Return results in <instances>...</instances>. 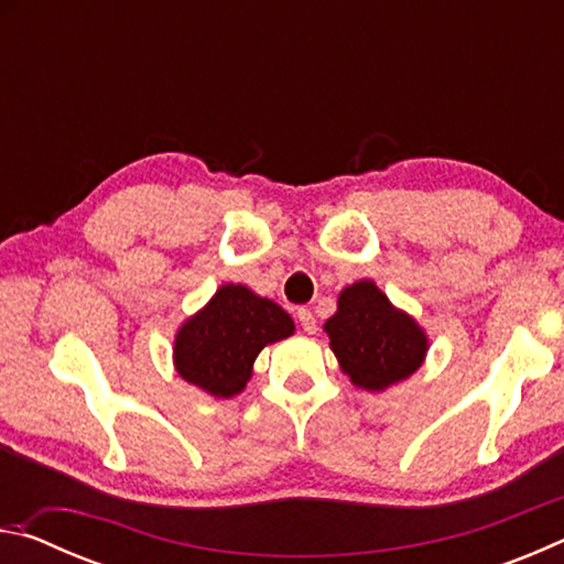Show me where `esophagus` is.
<instances>
[{
    "label": "esophagus",
    "instance_id": "obj_1",
    "mask_svg": "<svg viewBox=\"0 0 564 564\" xmlns=\"http://www.w3.org/2000/svg\"><path fill=\"white\" fill-rule=\"evenodd\" d=\"M299 321H301V328L305 333H316L318 326H316V316L308 308H299Z\"/></svg>",
    "mask_w": 564,
    "mask_h": 564
}]
</instances>
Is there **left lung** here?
Returning <instances> with one entry per match:
<instances>
[{
  "instance_id": "left-lung-1",
  "label": "left lung",
  "mask_w": 564,
  "mask_h": 564,
  "mask_svg": "<svg viewBox=\"0 0 564 564\" xmlns=\"http://www.w3.org/2000/svg\"><path fill=\"white\" fill-rule=\"evenodd\" d=\"M343 376L370 393L408 380L423 366L431 340L408 311L390 303L376 281L360 279L338 293V311L323 323Z\"/></svg>"
}]
</instances>
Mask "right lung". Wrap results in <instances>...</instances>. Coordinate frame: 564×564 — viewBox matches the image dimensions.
Listing matches in <instances>:
<instances>
[{
	"instance_id": "obj_1",
	"label": "right lung",
	"mask_w": 564,
	"mask_h": 564,
	"mask_svg": "<svg viewBox=\"0 0 564 564\" xmlns=\"http://www.w3.org/2000/svg\"><path fill=\"white\" fill-rule=\"evenodd\" d=\"M295 323L279 303L243 283H224L174 336V368L212 398H234L253 376L259 352L293 336Z\"/></svg>"
}]
</instances>
